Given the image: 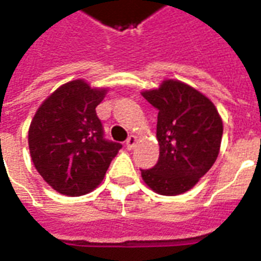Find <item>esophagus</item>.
<instances>
[{"instance_id": "esophagus-1", "label": "esophagus", "mask_w": 261, "mask_h": 261, "mask_svg": "<svg viewBox=\"0 0 261 261\" xmlns=\"http://www.w3.org/2000/svg\"><path fill=\"white\" fill-rule=\"evenodd\" d=\"M137 144V137L136 136H130L125 141V146L128 148V149H133Z\"/></svg>"}]
</instances>
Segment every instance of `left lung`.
<instances>
[{"label": "left lung", "mask_w": 261, "mask_h": 261, "mask_svg": "<svg viewBox=\"0 0 261 261\" xmlns=\"http://www.w3.org/2000/svg\"><path fill=\"white\" fill-rule=\"evenodd\" d=\"M156 108L159 159L141 170L142 179L160 195L184 194L217 159L223 121L209 98L178 80H166L158 90L142 92Z\"/></svg>", "instance_id": "1"}]
</instances>
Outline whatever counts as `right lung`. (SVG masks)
<instances>
[{"label":"right lung","instance_id":"1","mask_svg":"<svg viewBox=\"0 0 261 261\" xmlns=\"http://www.w3.org/2000/svg\"><path fill=\"white\" fill-rule=\"evenodd\" d=\"M106 90L73 80L52 92L29 128V149L45 182L59 194L80 196L101 184L121 144L106 140L95 108Z\"/></svg>","mask_w":261,"mask_h":261}]
</instances>
